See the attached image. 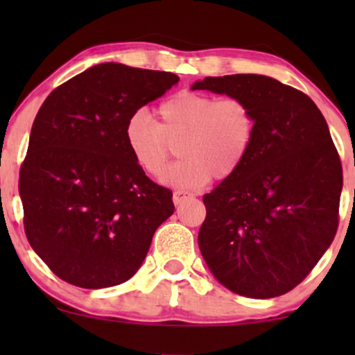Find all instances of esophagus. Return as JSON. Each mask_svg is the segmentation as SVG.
I'll use <instances>...</instances> for the list:
<instances>
[{"mask_svg":"<svg viewBox=\"0 0 355 355\" xmlns=\"http://www.w3.org/2000/svg\"><path fill=\"white\" fill-rule=\"evenodd\" d=\"M193 197V195L190 193V191H185V190H175L173 191V203H182L185 200H189V198Z\"/></svg>","mask_w":355,"mask_h":355,"instance_id":"1","label":"esophagus"}]
</instances>
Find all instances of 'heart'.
<instances>
[{
  "label": "heart",
  "instance_id": "obj_1",
  "mask_svg": "<svg viewBox=\"0 0 355 355\" xmlns=\"http://www.w3.org/2000/svg\"><path fill=\"white\" fill-rule=\"evenodd\" d=\"M257 135V115L237 96L180 92L158 107V120L140 110L125 125V144L146 175L160 178L173 155L182 160L165 175V182L198 189L211 177L223 180L247 160Z\"/></svg>",
  "mask_w": 355,
  "mask_h": 355
}]
</instances>
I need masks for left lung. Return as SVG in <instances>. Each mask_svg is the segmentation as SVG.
<instances>
[{"mask_svg":"<svg viewBox=\"0 0 355 355\" xmlns=\"http://www.w3.org/2000/svg\"><path fill=\"white\" fill-rule=\"evenodd\" d=\"M191 88L237 96L257 115L247 160L203 195V259L235 294H287L311 274L339 227L342 165L327 121L305 93L270 76H207Z\"/></svg>","mask_w":355,"mask_h":355,"instance_id":"1","label":"left lung"}]
</instances>
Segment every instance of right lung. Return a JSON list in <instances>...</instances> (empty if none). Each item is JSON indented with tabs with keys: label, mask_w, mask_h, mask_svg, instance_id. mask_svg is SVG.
I'll use <instances>...</instances> for the list:
<instances>
[{
	"label": "right lung",
	"mask_w": 355,
	"mask_h": 355,
	"mask_svg": "<svg viewBox=\"0 0 355 355\" xmlns=\"http://www.w3.org/2000/svg\"><path fill=\"white\" fill-rule=\"evenodd\" d=\"M175 83L170 71L101 63L43 101L19 168V197L28 242L64 282H126L173 214L172 190L135 164L125 125Z\"/></svg>",
	"instance_id": "1"
}]
</instances>
